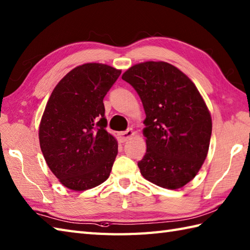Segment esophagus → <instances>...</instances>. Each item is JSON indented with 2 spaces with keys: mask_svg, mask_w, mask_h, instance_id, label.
I'll return each mask as SVG.
<instances>
[{
  "mask_svg": "<svg viewBox=\"0 0 250 250\" xmlns=\"http://www.w3.org/2000/svg\"><path fill=\"white\" fill-rule=\"evenodd\" d=\"M119 135V141L121 143H125L128 141L130 137H132L134 135V131L132 129H128L126 131H124V132H120V133L118 134Z\"/></svg>",
  "mask_w": 250,
  "mask_h": 250,
  "instance_id": "1",
  "label": "esophagus"
}]
</instances>
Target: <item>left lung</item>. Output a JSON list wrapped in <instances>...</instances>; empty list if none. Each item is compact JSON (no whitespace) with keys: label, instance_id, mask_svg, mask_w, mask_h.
<instances>
[{"label":"left lung","instance_id":"8db88e82","mask_svg":"<svg viewBox=\"0 0 250 250\" xmlns=\"http://www.w3.org/2000/svg\"><path fill=\"white\" fill-rule=\"evenodd\" d=\"M122 79L140 95L147 150L137 166L150 183L182 188L198 174L208 151L211 117L195 84L163 61L131 66Z\"/></svg>","mask_w":250,"mask_h":250}]
</instances>
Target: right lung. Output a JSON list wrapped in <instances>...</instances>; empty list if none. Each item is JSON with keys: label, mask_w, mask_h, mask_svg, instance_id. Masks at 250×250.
I'll use <instances>...</instances> for the list:
<instances>
[{"label": "right lung", "mask_w": 250, "mask_h": 250, "mask_svg": "<svg viewBox=\"0 0 250 250\" xmlns=\"http://www.w3.org/2000/svg\"><path fill=\"white\" fill-rule=\"evenodd\" d=\"M120 70L86 63L58 83L46 104L39 137L47 166L66 188L83 191L108 178L118 144L106 131L103 99Z\"/></svg>", "instance_id": "right-lung-1"}]
</instances>
